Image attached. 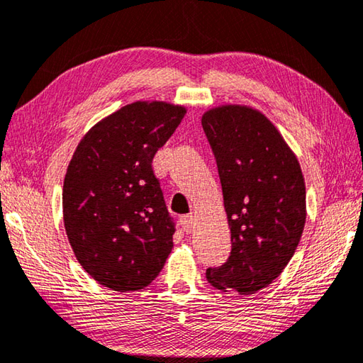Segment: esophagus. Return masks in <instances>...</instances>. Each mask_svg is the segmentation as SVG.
<instances>
[{
  "label": "esophagus",
  "instance_id": "obj_1",
  "mask_svg": "<svg viewBox=\"0 0 363 363\" xmlns=\"http://www.w3.org/2000/svg\"><path fill=\"white\" fill-rule=\"evenodd\" d=\"M181 225H182V230L186 233H191V230H194L195 226V217L191 214H187V216H182L181 217Z\"/></svg>",
  "mask_w": 363,
  "mask_h": 363
}]
</instances>
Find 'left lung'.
I'll return each mask as SVG.
<instances>
[{
  "label": "left lung",
  "mask_w": 363,
  "mask_h": 363,
  "mask_svg": "<svg viewBox=\"0 0 363 363\" xmlns=\"http://www.w3.org/2000/svg\"><path fill=\"white\" fill-rule=\"evenodd\" d=\"M201 124L231 231L230 258L206 279L217 289L253 294L283 272L299 245L307 217L302 169L277 127L250 106L211 108Z\"/></svg>",
  "instance_id": "obj_1"
}]
</instances>
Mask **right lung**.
<instances>
[{
	"instance_id": "right-lung-1",
	"label": "right lung",
	"mask_w": 363,
	"mask_h": 363,
	"mask_svg": "<svg viewBox=\"0 0 363 363\" xmlns=\"http://www.w3.org/2000/svg\"><path fill=\"white\" fill-rule=\"evenodd\" d=\"M186 115L181 105L133 102L104 118L78 143L62 187V216L82 267L119 293L147 286L173 248L152 159Z\"/></svg>"
}]
</instances>
